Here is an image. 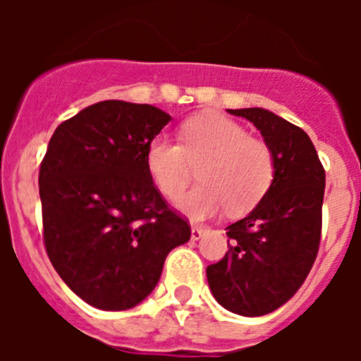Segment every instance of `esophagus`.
Listing matches in <instances>:
<instances>
[{"mask_svg": "<svg viewBox=\"0 0 361 361\" xmlns=\"http://www.w3.org/2000/svg\"><path fill=\"white\" fill-rule=\"evenodd\" d=\"M204 233H206L204 226H191V240H199Z\"/></svg>", "mask_w": 361, "mask_h": 361, "instance_id": "obj_1", "label": "esophagus"}]
</instances>
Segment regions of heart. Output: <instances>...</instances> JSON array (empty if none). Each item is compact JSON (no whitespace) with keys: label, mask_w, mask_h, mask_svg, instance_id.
<instances>
[{"label":"heart","mask_w":361,"mask_h":361,"mask_svg":"<svg viewBox=\"0 0 361 361\" xmlns=\"http://www.w3.org/2000/svg\"><path fill=\"white\" fill-rule=\"evenodd\" d=\"M180 142L153 137L145 161L152 180L168 199L183 195L193 166H200V186L177 202L191 219H208L224 208L242 215L260 202L273 183L275 157L269 145L222 114L188 119L180 126Z\"/></svg>","instance_id":"1"}]
</instances>
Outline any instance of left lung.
Segmentation results:
<instances>
[{"instance_id":"8db88e82","label":"left lung","mask_w":361,"mask_h":361,"mask_svg":"<svg viewBox=\"0 0 361 361\" xmlns=\"http://www.w3.org/2000/svg\"><path fill=\"white\" fill-rule=\"evenodd\" d=\"M262 133L275 177L257 208L228 226V253L206 269L222 307L262 317L283 305L307 279L322 237L325 170L302 128L264 108L228 110Z\"/></svg>"}]
</instances>
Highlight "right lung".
<instances>
[{"instance_id":"add662e5","label":"right lung","mask_w":361,"mask_h":361,"mask_svg":"<svg viewBox=\"0 0 361 361\" xmlns=\"http://www.w3.org/2000/svg\"><path fill=\"white\" fill-rule=\"evenodd\" d=\"M170 121L152 104L101 101L57 126L41 162L44 250L63 282L103 311L142 302L191 237L145 161Z\"/></svg>"}]
</instances>
